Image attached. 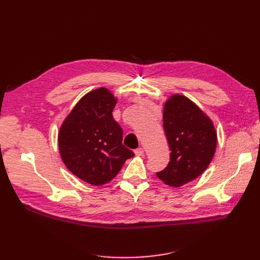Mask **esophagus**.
Returning <instances> with one entry per match:
<instances>
[{"label": "esophagus", "mask_w": 260, "mask_h": 260, "mask_svg": "<svg viewBox=\"0 0 260 260\" xmlns=\"http://www.w3.org/2000/svg\"><path fill=\"white\" fill-rule=\"evenodd\" d=\"M134 153H135V155H136V156H142V155L144 154V149H143L142 147L136 148L135 151H134Z\"/></svg>", "instance_id": "34e87169"}]
</instances>
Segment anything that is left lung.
Wrapping results in <instances>:
<instances>
[{
	"label": "left lung",
	"instance_id": "left-lung-1",
	"mask_svg": "<svg viewBox=\"0 0 260 260\" xmlns=\"http://www.w3.org/2000/svg\"><path fill=\"white\" fill-rule=\"evenodd\" d=\"M163 125L171 160L157 176L166 184L179 187L208 169L216 151L217 132L210 117L180 93L172 94L163 105Z\"/></svg>",
	"mask_w": 260,
	"mask_h": 260
}]
</instances>
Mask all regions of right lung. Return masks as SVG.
Wrapping results in <instances>:
<instances>
[{
    "label": "right lung",
    "instance_id": "add662e5",
    "mask_svg": "<svg viewBox=\"0 0 260 260\" xmlns=\"http://www.w3.org/2000/svg\"><path fill=\"white\" fill-rule=\"evenodd\" d=\"M117 98L106 87L82 97L64 119L58 135L65 167L91 185L114 179L134 153L122 144L123 131L113 117Z\"/></svg>",
    "mask_w": 260,
    "mask_h": 260
}]
</instances>
